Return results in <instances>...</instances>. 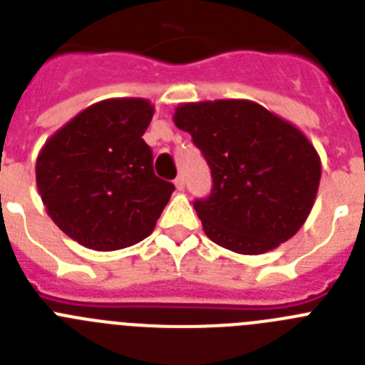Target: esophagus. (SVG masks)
<instances>
[{
	"mask_svg": "<svg viewBox=\"0 0 365 365\" xmlns=\"http://www.w3.org/2000/svg\"><path fill=\"white\" fill-rule=\"evenodd\" d=\"M175 186H177V190H179V192H182V190H185V186H186L185 175L177 177V179H175Z\"/></svg>",
	"mask_w": 365,
	"mask_h": 365,
	"instance_id": "1",
	"label": "esophagus"
}]
</instances>
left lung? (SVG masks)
Here are the masks:
<instances>
[{
  "instance_id": "left-lung-1",
  "label": "left lung",
  "mask_w": 365,
  "mask_h": 365,
  "mask_svg": "<svg viewBox=\"0 0 365 365\" xmlns=\"http://www.w3.org/2000/svg\"><path fill=\"white\" fill-rule=\"evenodd\" d=\"M212 170L210 197L193 208L222 248L257 256L307 221L320 186V155L302 130L252 100L186 102L173 113Z\"/></svg>"
}]
</instances>
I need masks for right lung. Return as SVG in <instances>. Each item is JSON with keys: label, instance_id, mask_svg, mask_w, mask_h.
<instances>
[{"label": "right lung", "instance_id": "1", "mask_svg": "<svg viewBox=\"0 0 365 365\" xmlns=\"http://www.w3.org/2000/svg\"><path fill=\"white\" fill-rule=\"evenodd\" d=\"M155 108L146 98L100 100L45 140L36 186L63 234L111 252L153 232L175 186L153 173L144 143Z\"/></svg>", "mask_w": 365, "mask_h": 365}]
</instances>
